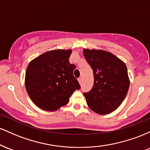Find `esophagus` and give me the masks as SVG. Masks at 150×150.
Here are the masks:
<instances>
[{"mask_svg":"<svg viewBox=\"0 0 150 150\" xmlns=\"http://www.w3.org/2000/svg\"><path fill=\"white\" fill-rule=\"evenodd\" d=\"M78 81H79V83L81 84V81H82V78H81V77H79V78L78 79Z\"/></svg>","mask_w":150,"mask_h":150,"instance_id":"obj_1","label":"esophagus"}]
</instances>
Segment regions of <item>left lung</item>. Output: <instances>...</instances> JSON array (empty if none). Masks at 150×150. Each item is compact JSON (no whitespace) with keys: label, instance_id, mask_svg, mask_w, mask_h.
<instances>
[{"label":"left lung","instance_id":"left-lung-1","mask_svg":"<svg viewBox=\"0 0 150 150\" xmlns=\"http://www.w3.org/2000/svg\"><path fill=\"white\" fill-rule=\"evenodd\" d=\"M86 60L93 71L94 84L84 93L87 105L100 115L116 110L127 95L129 81L123 62L108 52L84 50Z\"/></svg>","mask_w":150,"mask_h":150}]
</instances>
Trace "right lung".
I'll return each instance as SVG.
<instances>
[{"mask_svg": "<svg viewBox=\"0 0 150 150\" xmlns=\"http://www.w3.org/2000/svg\"><path fill=\"white\" fill-rule=\"evenodd\" d=\"M71 50L50 51L35 58L25 74V87L33 103L48 111L69 103L75 90L81 88L74 76V64L69 63Z\"/></svg>", "mask_w": 150, "mask_h": 150, "instance_id": "right-lung-1", "label": "right lung"}]
</instances>
